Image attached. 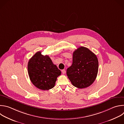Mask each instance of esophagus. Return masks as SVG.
<instances>
[{
    "instance_id": "34e87169",
    "label": "esophagus",
    "mask_w": 124,
    "mask_h": 124,
    "mask_svg": "<svg viewBox=\"0 0 124 124\" xmlns=\"http://www.w3.org/2000/svg\"><path fill=\"white\" fill-rule=\"evenodd\" d=\"M61 71H62V73H63V74H65V72H66V71H65V69L62 70Z\"/></svg>"
}]
</instances>
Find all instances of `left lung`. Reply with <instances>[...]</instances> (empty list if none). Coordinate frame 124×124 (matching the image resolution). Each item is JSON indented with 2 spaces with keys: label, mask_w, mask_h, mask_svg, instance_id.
Returning <instances> with one entry per match:
<instances>
[{
  "label": "left lung",
  "mask_w": 124,
  "mask_h": 124,
  "mask_svg": "<svg viewBox=\"0 0 124 124\" xmlns=\"http://www.w3.org/2000/svg\"><path fill=\"white\" fill-rule=\"evenodd\" d=\"M98 70L96 55L89 49L80 47L73 53L72 64L67 70V75L74 87L84 89L95 81Z\"/></svg>",
  "instance_id": "8db88e82"
}]
</instances>
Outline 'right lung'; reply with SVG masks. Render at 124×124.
Here are the masks:
<instances>
[{"label": "right lung", "mask_w": 124, "mask_h": 124, "mask_svg": "<svg viewBox=\"0 0 124 124\" xmlns=\"http://www.w3.org/2000/svg\"><path fill=\"white\" fill-rule=\"evenodd\" d=\"M28 71L33 85L44 91L54 87L57 77L61 73L49 56L42 55L41 52H37L29 60Z\"/></svg>", "instance_id": "add662e5"}]
</instances>
